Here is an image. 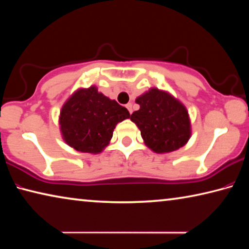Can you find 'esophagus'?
<instances>
[{"instance_id": "1", "label": "esophagus", "mask_w": 249, "mask_h": 249, "mask_svg": "<svg viewBox=\"0 0 249 249\" xmlns=\"http://www.w3.org/2000/svg\"><path fill=\"white\" fill-rule=\"evenodd\" d=\"M133 104L132 103H128V104H126V107H127V109H128V111H129V113H130V114H132V113H133Z\"/></svg>"}]
</instances>
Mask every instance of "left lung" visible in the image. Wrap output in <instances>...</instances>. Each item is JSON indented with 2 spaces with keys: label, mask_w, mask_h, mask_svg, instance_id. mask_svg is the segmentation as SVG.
Listing matches in <instances>:
<instances>
[{
  "label": "left lung",
  "mask_w": 249,
  "mask_h": 249,
  "mask_svg": "<svg viewBox=\"0 0 249 249\" xmlns=\"http://www.w3.org/2000/svg\"><path fill=\"white\" fill-rule=\"evenodd\" d=\"M140 109L130 115L137 125L146 146L157 154L170 153L190 140L191 122L179 100L166 91L151 88L138 96Z\"/></svg>",
  "instance_id": "1"
}]
</instances>
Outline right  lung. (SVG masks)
Returning <instances> with one entry per match:
<instances>
[{
  "label": "right lung",
  "instance_id": "obj_1",
  "mask_svg": "<svg viewBox=\"0 0 249 249\" xmlns=\"http://www.w3.org/2000/svg\"><path fill=\"white\" fill-rule=\"evenodd\" d=\"M126 119L127 108L92 86L77 90L66 101L59 125L67 145L81 153L99 154L108 145L117 123Z\"/></svg>",
  "mask_w": 249,
  "mask_h": 249
}]
</instances>
